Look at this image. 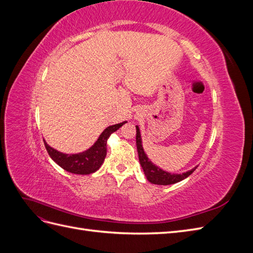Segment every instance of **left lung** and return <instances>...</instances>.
I'll list each match as a JSON object with an SVG mask.
<instances>
[{
	"mask_svg": "<svg viewBox=\"0 0 253 253\" xmlns=\"http://www.w3.org/2000/svg\"><path fill=\"white\" fill-rule=\"evenodd\" d=\"M136 145H137V151H138L139 162H140V165L143 169L145 177H147V179L150 182L155 183V185L168 186V185H172V183L181 181L182 179L187 178L189 175L192 174L197 168V167H195L194 169L190 170L186 173H182V174H171V173H168L166 171H163L155 165H153L143 151L138 126H136Z\"/></svg>",
	"mask_w": 253,
	"mask_h": 253,
	"instance_id": "8db88e82",
	"label": "left lung"
}]
</instances>
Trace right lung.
<instances>
[{"mask_svg": "<svg viewBox=\"0 0 253 253\" xmlns=\"http://www.w3.org/2000/svg\"><path fill=\"white\" fill-rule=\"evenodd\" d=\"M126 122V121L106 127L93 147L85 152L79 153V154H63V153L50 148L45 140L44 145L50 158L62 169L74 174H90L96 172L102 165L106 156V141L111 134L116 132Z\"/></svg>", "mask_w": 253, "mask_h": 253, "instance_id": "add662e5", "label": "right lung"}]
</instances>
